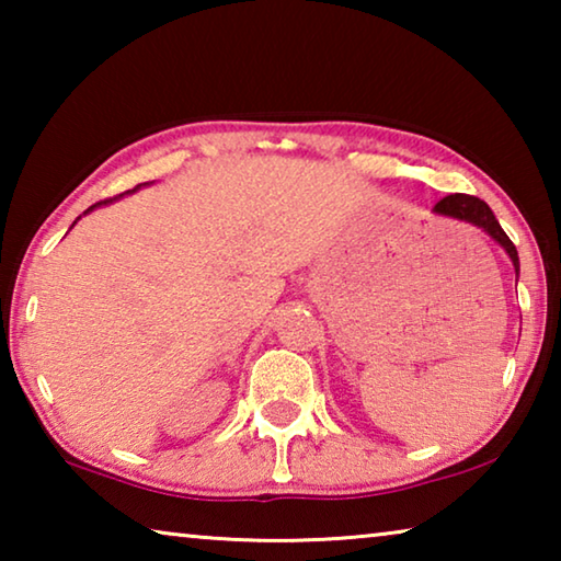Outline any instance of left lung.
Here are the masks:
<instances>
[{
	"label": "left lung",
	"instance_id": "1",
	"mask_svg": "<svg viewBox=\"0 0 561 561\" xmlns=\"http://www.w3.org/2000/svg\"><path fill=\"white\" fill-rule=\"evenodd\" d=\"M433 213H438L443 217H453V220H462V222H470L474 227H480V230H485L492 240H495L502 250L510 254L512 264H515V270L519 272V257H517V250L515 244H512L510 237L502 230L500 222L495 220V215L488 207L485 201H480V197L474 195H462V193H455L443 197V201L433 207Z\"/></svg>",
	"mask_w": 561,
	"mask_h": 561
}]
</instances>
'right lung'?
I'll return each instance as SVG.
<instances>
[{
    "label": "right lung",
    "instance_id": "obj_1",
    "mask_svg": "<svg viewBox=\"0 0 561 561\" xmlns=\"http://www.w3.org/2000/svg\"><path fill=\"white\" fill-rule=\"evenodd\" d=\"M133 190H138V187H133ZM118 197H121V195H118ZM118 197H108V201H101V203H96V205H91L87 213H91V210H93V207H99V205H106V203H113V201H118Z\"/></svg>",
    "mask_w": 561,
    "mask_h": 561
}]
</instances>
